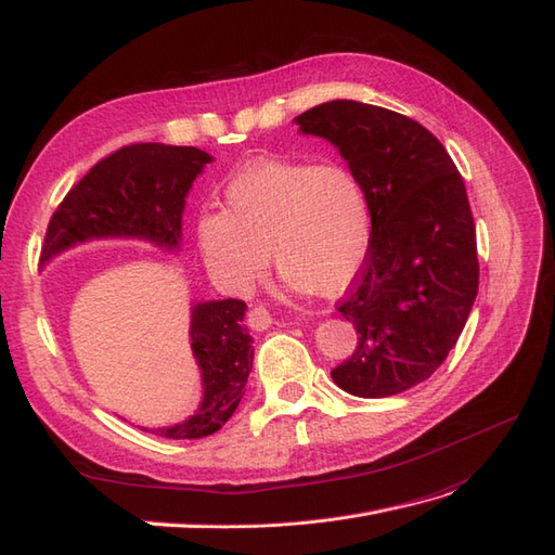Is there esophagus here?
I'll return each instance as SVG.
<instances>
[{
    "label": "esophagus",
    "instance_id": "1",
    "mask_svg": "<svg viewBox=\"0 0 555 555\" xmlns=\"http://www.w3.org/2000/svg\"><path fill=\"white\" fill-rule=\"evenodd\" d=\"M246 320H248V327H254V330H258V332H262V330H267L272 325V315H270V311H267L264 307H251L248 309V315H246Z\"/></svg>",
    "mask_w": 555,
    "mask_h": 555
}]
</instances>
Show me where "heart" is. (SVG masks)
<instances>
[{
    "label": "heart",
    "instance_id": "b5f03b06",
    "mask_svg": "<svg viewBox=\"0 0 555 555\" xmlns=\"http://www.w3.org/2000/svg\"><path fill=\"white\" fill-rule=\"evenodd\" d=\"M198 244L237 291L254 285L272 256L293 291L334 295L366 260L371 201L357 172L338 160H256L228 182L223 209L201 219Z\"/></svg>",
    "mask_w": 555,
    "mask_h": 555
}]
</instances>
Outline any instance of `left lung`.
Segmentation results:
<instances>
[{
    "mask_svg": "<svg viewBox=\"0 0 555 555\" xmlns=\"http://www.w3.org/2000/svg\"><path fill=\"white\" fill-rule=\"evenodd\" d=\"M295 121L338 147L371 201L366 260L336 301L357 346L332 378L362 399L399 395L447 360L477 297L463 177L431 131L380 105L330 101Z\"/></svg>",
    "mask_w": 555,
    "mask_h": 555,
    "instance_id": "left-lung-1",
    "label": "left lung"
}]
</instances>
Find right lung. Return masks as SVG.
<instances>
[{"instance_id": "add662e5", "label": "right lung", "mask_w": 555, "mask_h": 555, "mask_svg": "<svg viewBox=\"0 0 555 555\" xmlns=\"http://www.w3.org/2000/svg\"><path fill=\"white\" fill-rule=\"evenodd\" d=\"M209 160L211 156L203 150L160 142H135L101 158L50 217L41 262L92 237H140L177 246L182 237L184 198ZM244 311L246 304L232 297L195 304L191 348L203 371V403L182 424L152 428L154 436L205 438L235 413L254 364L251 336L242 327Z\"/></svg>"}]
</instances>
